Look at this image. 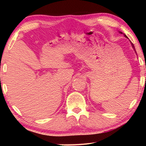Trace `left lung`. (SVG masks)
<instances>
[{"label":"left lung","mask_w":146,"mask_h":146,"mask_svg":"<svg viewBox=\"0 0 146 146\" xmlns=\"http://www.w3.org/2000/svg\"><path fill=\"white\" fill-rule=\"evenodd\" d=\"M119 32L120 33H122V32H121V31H119ZM123 35H124V36L125 37V38H128V37H127V36H126V35H125V34H124V33H123ZM130 43H131V44H132V48H133V49H134V50H135V53H136V51H135V46H134V44H132V43L131 42H130Z\"/></svg>","instance_id":"1"}]
</instances>
